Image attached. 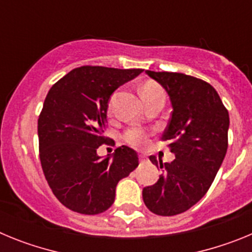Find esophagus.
Here are the masks:
<instances>
[{
    "label": "esophagus",
    "instance_id": "esophagus-1",
    "mask_svg": "<svg viewBox=\"0 0 252 252\" xmlns=\"http://www.w3.org/2000/svg\"><path fill=\"white\" fill-rule=\"evenodd\" d=\"M146 160H148V158H146L145 155H140V161H141V162H145Z\"/></svg>",
    "mask_w": 252,
    "mask_h": 252
}]
</instances>
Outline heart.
<instances>
[{
    "instance_id": "b5f03b06",
    "label": "heart",
    "mask_w": 252,
    "mask_h": 252,
    "mask_svg": "<svg viewBox=\"0 0 252 252\" xmlns=\"http://www.w3.org/2000/svg\"><path fill=\"white\" fill-rule=\"evenodd\" d=\"M140 94H141L144 102H148L150 99L155 98V97H159V95L164 97V91H162V88L157 82L146 81L140 86ZM111 101H112V98H111ZM111 101L108 103V108L111 107ZM124 139L128 145L141 149L148 146L149 133L145 128L139 127V126H132V127H130L125 132Z\"/></svg>"
}]
</instances>
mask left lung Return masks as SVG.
I'll return each instance as SVG.
<instances>
[{
    "mask_svg": "<svg viewBox=\"0 0 252 252\" xmlns=\"http://www.w3.org/2000/svg\"><path fill=\"white\" fill-rule=\"evenodd\" d=\"M146 73L170 98L173 111L162 140L175 159L162 164L151 155L150 161L164 173L154 186L142 189V199L155 215L175 216L194 206L213 183L228 146L230 117L217 91L199 78Z\"/></svg>",
    "mask_w": 252,
    "mask_h": 252,
    "instance_id": "left-lung-1",
    "label": "left lung"
}]
</instances>
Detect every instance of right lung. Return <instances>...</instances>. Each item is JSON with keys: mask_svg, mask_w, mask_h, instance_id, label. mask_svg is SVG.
<instances>
[{"mask_svg": "<svg viewBox=\"0 0 252 252\" xmlns=\"http://www.w3.org/2000/svg\"><path fill=\"white\" fill-rule=\"evenodd\" d=\"M142 69L83 65L60 78L50 88L37 120L39 157L45 179L66 208L98 215L115 202L116 186L139 165L136 151L116 149L101 159L107 103L120 86Z\"/></svg>", "mask_w": 252, "mask_h": 252, "instance_id": "obj_1", "label": "right lung"}]
</instances>
